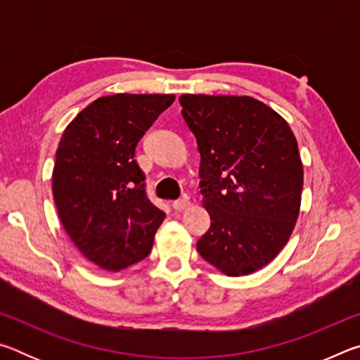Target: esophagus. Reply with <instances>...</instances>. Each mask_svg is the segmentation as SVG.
<instances>
[{
	"label": "esophagus",
	"instance_id": "obj_1",
	"mask_svg": "<svg viewBox=\"0 0 360 360\" xmlns=\"http://www.w3.org/2000/svg\"><path fill=\"white\" fill-rule=\"evenodd\" d=\"M187 206H188V198H187V197L176 200V202L173 203V208H174L176 211H182V210H186Z\"/></svg>",
	"mask_w": 360,
	"mask_h": 360
}]
</instances>
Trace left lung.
Wrapping results in <instances>:
<instances>
[{
	"label": "left lung",
	"mask_w": 360,
	"mask_h": 360,
	"mask_svg": "<svg viewBox=\"0 0 360 360\" xmlns=\"http://www.w3.org/2000/svg\"><path fill=\"white\" fill-rule=\"evenodd\" d=\"M197 138L200 188L211 227L202 257L227 276L260 270L289 241L300 212L303 165L281 115L252 96L181 95Z\"/></svg>",
	"instance_id": "8db88e82"
}]
</instances>
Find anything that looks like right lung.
I'll return each instance as SVG.
<instances>
[{
    "instance_id": "obj_1",
    "label": "right lung",
    "mask_w": 360,
    "mask_h": 360,
    "mask_svg": "<svg viewBox=\"0 0 360 360\" xmlns=\"http://www.w3.org/2000/svg\"><path fill=\"white\" fill-rule=\"evenodd\" d=\"M174 98L101 96L72 119L58 143L52 173L58 217L84 257L108 271L148 257L165 219L146 195L135 150Z\"/></svg>"
}]
</instances>
